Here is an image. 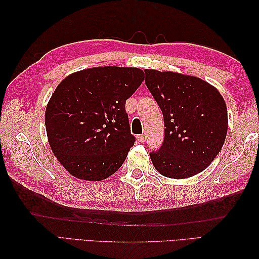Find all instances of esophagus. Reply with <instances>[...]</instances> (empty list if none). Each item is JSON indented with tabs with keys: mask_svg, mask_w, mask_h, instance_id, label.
Instances as JSON below:
<instances>
[{
	"mask_svg": "<svg viewBox=\"0 0 259 259\" xmlns=\"http://www.w3.org/2000/svg\"><path fill=\"white\" fill-rule=\"evenodd\" d=\"M137 139H138V141L141 142V144H144V142L147 139V136L146 135H139V136H137Z\"/></svg>",
	"mask_w": 259,
	"mask_h": 259,
	"instance_id": "esophagus-1",
	"label": "esophagus"
}]
</instances>
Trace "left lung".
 <instances>
[{
	"label": "left lung",
	"mask_w": 259,
	"mask_h": 259,
	"mask_svg": "<svg viewBox=\"0 0 259 259\" xmlns=\"http://www.w3.org/2000/svg\"><path fill=\"white\" fill-rule=\"evenodd\" d=\"M145 82L164 122V138L150 152L153 166L164 177L189 178L205 170L226 139L227 108L208 82L176 72L145 70Z\"/></svg>",
	"instance_id": "1"
}]
</instances>
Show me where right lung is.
I'll return each mask as SVG.
<instances>
[{"label":"right lung","instance_id":"right-lung-1","mask_svg":"<svg viewBox=\"0 0 259 259\" xmlns=\"http://www.w3.org/2000/svg\"><path fill=\"white\" fill-rule=\"evenodd\" d=\"M145 79L138 68L98 67L67 76L46 110L54 156L74 177L100 181L122 166L136 138L125 101Z\"/></svg>","mask_w":259,"mask_h":259}]
</instances>
